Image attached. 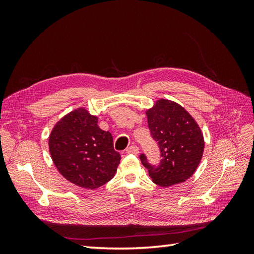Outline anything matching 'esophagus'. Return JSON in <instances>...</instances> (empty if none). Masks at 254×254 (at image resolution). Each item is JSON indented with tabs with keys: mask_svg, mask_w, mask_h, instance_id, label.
<instances>
[{
	"mask_svg": "<svg viewBox=\"0 0 254 254\" xmlns=\"http://www.w3.org/2000/svg\"><path fill=\"white\" fill-rule=\"evenodd\" d=\"M139 152V149L135 145H132V146L127 148V154H133V155H137Z\"/></svg>",
	"mask_w": 254,
	"mask_h": 254,
	"instance_id": "1",
	"label": "esophagus"
}]
</instances>
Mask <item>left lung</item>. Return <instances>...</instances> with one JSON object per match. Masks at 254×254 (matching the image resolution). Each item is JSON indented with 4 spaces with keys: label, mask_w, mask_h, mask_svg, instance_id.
Instances as JSON below:
<instances>
[{
    "label": "left lung",
    "mask_w": 254,
    "mask_h": 254,
    "mask_svg": "<svg viewBox=\"0 0 254 254\" xmlns=\"http://www.w3.org/2000/svg\"><path fill=\"white\" fill-rule=\"evenodd\" d=\"M148 127L161 153L159 166L147 163L153 181L160 187H170L187 181L196 171L204 152V136L201 127L185 108L177 102L160 98L146 110Z\"/></svg>",
    "instance_id": "8db88e82"
}]
</instances>
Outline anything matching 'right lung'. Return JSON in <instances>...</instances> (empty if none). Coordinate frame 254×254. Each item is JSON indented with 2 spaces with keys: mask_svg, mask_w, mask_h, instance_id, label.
Listing matches in <instances>:
<instances>
[{
  "mask_svg": "<svg viewBox=\"0 0 254 254\" xmlns=\"http://www.w3.org/2000/svg\"><path fill=\"white\" fill-rule=\"evenodd\" d=\"M97 123L98 117L80 107L61 118L49 136L50 155L59 172L73 185L90 190L110 181L121 159L111 133Z\"/></svg>",
  "mask_w": 254,
  "mask_h": 254,
  "instance_id": "add662e5",
  "label": "right lung"
}]
</instances>
